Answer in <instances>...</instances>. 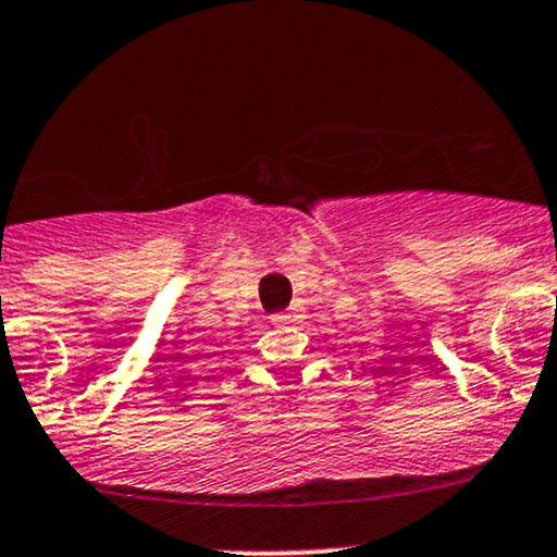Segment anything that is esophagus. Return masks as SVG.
Returning <instances> with one entry per match:
<instances>
[{
  "instance_id": "obj_1",
  "label": "esophagus",
  "mask_w": 557,
  "mask_h": 557,
  "mask_svg": "<svg viewBox=\"0 0 557 557\" xmlns=\"http://www.w3.org/2000/svg\"><path fill=\"white\" fill-rule=\"evenodd\" d=\"M274 325H293V322H298V314H293V311H277V314L272 317Z\"/></svg>"
}]
</instances>
